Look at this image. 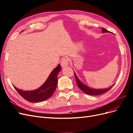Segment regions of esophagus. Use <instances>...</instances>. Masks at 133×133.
Here are the masks:
<instances>
[{"mask_svg":"<svg viewBox=\"0 0 133 133\" xmlns=\"http://www.w3.org/2000/svg\"><path fill=\"white\" fill-rule=\"evenodd\" d=\"M68 63H69V60H68V59L67 58H63L62 59L61 61V65L62 67H65L67 65H68Z\"/></svg>","mask_w":133,"mask_h":133,"instance_id":"esophagus-1","label":"esophagus"}]
</instances>
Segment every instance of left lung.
<instances>
[{
	"label": "left lung",
	"instance_id": "1",
	"mask_svg": "<svg viewBox=\"0 0 133 133\" xmlns=\"http://www.w3.org/2000/svg\"><path fill=\"white\" fill-rule=\"evenodd\" d=\"M102 33H110L109 31L106 30L105 28H102ZM75 77L76 79V82L77 83V85L78 87L81 89L83 91H84L85 93L88 94V95H99L100 94H103L105 93L108 90H109L114 85H112L110 87L107 88V89H92L91 88L88 87L85 84H84L81 82V81L78 79V76H76L75 74V73H74Z\"/></svg>",
	"mask_w": 133,
	"mask_h": 133
}]
</instances>
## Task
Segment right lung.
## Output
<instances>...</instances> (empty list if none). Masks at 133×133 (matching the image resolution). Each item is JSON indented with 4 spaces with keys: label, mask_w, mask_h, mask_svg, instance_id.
Instances as JSON below:
<instances>
[{
    "label": "right lung",
    "mask_w": 133,
    "mask_h": 133,
    "mask_svg": "<svg viewBox=\"0 0 133 133\" xmlns=\"http://www.w3.org/2000/svg\"><path fill=\"white\" fill-rule=\"evenodd\" d=\"M62 69L60 64L51 71L45 82L38 89L31 91H24L14 85L15 89L22 97L31 103H38L49 99L53 94L58 84V74Z\"/></svg>",
    "instance_id": "1"
}]
</instances>
